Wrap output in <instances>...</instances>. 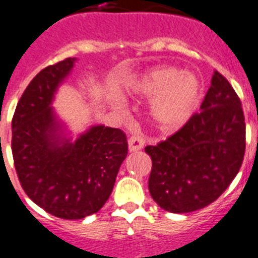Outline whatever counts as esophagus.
Masks as SVG:
<instances>
[{
  "mask_svg": "<svg viewBox=\"0 0 258 258\" xmlns=\"http://www.w3.org/2000/svg\"><path fill=\"white\" fill-rule=\"evenodd\" d=\"M144 139L139 135H134L128 139V148L131 152H136V151H140L144 147Z\"/></svg>",
  "mask_w": 258,
  "mask_h": 258,
  "instance_id": "34e87169",
  "label": "esophagus"
}]
</instances>
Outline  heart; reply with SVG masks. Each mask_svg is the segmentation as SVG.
I'll return each mask as SVG.
<instances>
[{"label": "heart", "mask_w": 258, "mask_h": 258, "mask_svg": "<svg viewBox=\"0 0 258 258\" xmlns=\"http://www.w3.org/2000/svg\"><path fill=\"white\" fill-rule=\"evenodd\" d=\"M128 93L152 98L151 116L165 133L181 128L192 118L202 99L198 77L172 66H158L144 71L128 85Z\"/></svg>", "instance_id": "obj_1"}]
</instances>
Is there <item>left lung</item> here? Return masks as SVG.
Returning a JSON list of instances; mask_svg holds the SVG:
<instances>
[{
	"instance_id": "8db88e82",
	"label": "left lung",
	"mask_w": 258,
	"mask_h": 258,
	"mask_svg": "<svg viewBox=\"0 0 258 258\" xmlns=\"http://www.w3.org/2000/svg\"><path fill=\"white\" fill-rule=\"evenodd\" d=\"M146 152L152 160L148 189L160 208L188 213L215 202L238 173L245 152L244 112L231 83L215 71L200 112Z\"/></svg>"
}]
</instances>
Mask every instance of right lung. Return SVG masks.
I'll return each instance as SVG.
<instances>
[{"instance_id":"right-lung-1","label":"right lung","mask_w":258,"mask_h":258,"mask_svg":"<svg viewBox=\"0 0 258 258\" xmlns=\"http://www.w3.org/2000/svg\"><path fill=\"white\" fill-rule=\"evenodd\" d=\"M75 58L35 75L12 120V152L26 195L46 212L64 220L96 213L110 198L128 144L122 130L93 125L73 140L51 107Z\"/></svg>"}]
</instances>
